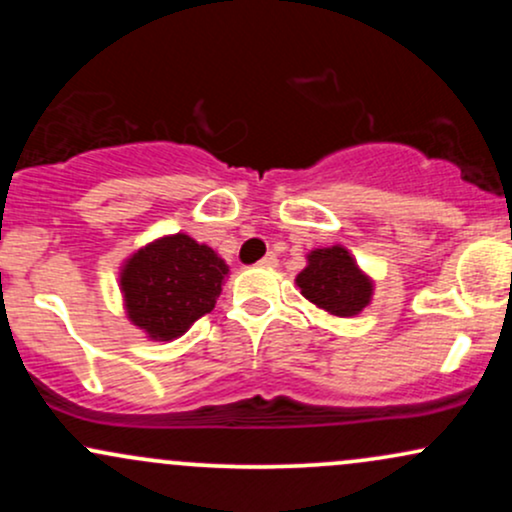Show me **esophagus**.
Wrapping results in <instances>:
<instances>
[{"mask_svg":"<svg viewBox=\"0 0 512 512\" xmlns=\"http://www.w3.org/2000/svg\"><path fill=\"white\" fill-rule=\"evenodd\" d=\"M276 262H279V260H276V255H274V252H269V255H264V257H262V260H260V262H257V264H260V267L274 269V267H276Z\"/></svg>","mask_w":512,"mask_h":512,"instance_id":"obj_1","label":"esophagus"}]
</instances>
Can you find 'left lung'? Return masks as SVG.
Listing matches in <instances>:
<instances>
[{
    "mask_svg": "<svg viewBox=\"0 0 512 512\" xmlns=\"http://www.w3.org/2000/svg\"><path fill=\"white\" fill-rule=\"evenodd\" d=\"M296 286L310 303L337 317L358 315L373 298V281L342 245L310 250Z\"/></svg>",
    "mask_w": 512,
    "mask_h": 512,
    "instance_id": "8db88e82",
    "label": "left lung"
}]
</instances>
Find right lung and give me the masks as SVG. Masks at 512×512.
Segmentation results:
<instances>
[{"label":"right lung","mask_w":512,"mask_h":512,"mask_svg":"<svg viewBox=\"0 0 512 512\" xmlns=\"http://www.w3.org/2000/svg\"><path fill=\"white\" fill-rule=\"evenodd\" d=\"M228 264L185 233L163 236L134 252L120 269V291L132 325L156 342L178 339L214 310Z\"/></svg>","instance_id":"right-lung-1"}]
</instances>
